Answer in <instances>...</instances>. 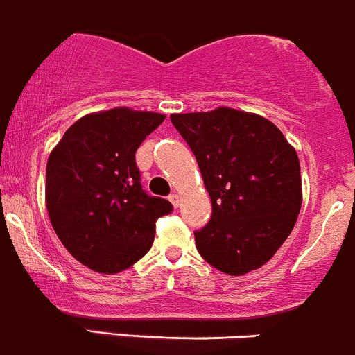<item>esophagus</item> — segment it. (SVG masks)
<instances>
[{
  "label": "esophagus",
  "instance_id": "34e87169",
  "mask_svg": "<svg viewBox=\"0 0 355 355\" xmlns=\"http://www.w3.org/2000/svg\"><path fill=\"white\" fill-rule=\"evenodd\" d=\"M169 200H171V203H173L174 207H178V205H179V202H181V200H179V195H178V193H171V195H169Z\"/></svg>",
  "mask_w": 355,
  "mask_h": 355
}]
</instances>
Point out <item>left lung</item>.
Listing matches in <instances>:
<instances>
[{
  "label": "left lung",
  "instance_id": "obj_1",
  "mask_svg": "<svg viewBox=\"0 0 355 355\" xmlns=\"http://www.w3.org/2000/svg\"><path fill=\"white\" fill-rule=\"evenodd\" d=\"M212 200L210 220L195 231L198 254L241 276L264 266L292 233L302 205L300 164L268 119L233 108L174 114Z\"/></svg>",
  "mask_w": 355,
  "mask_h": 355
}]
</instances>
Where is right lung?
<instances>
[{
  "mask_svg": "<svg viewBox=\"0 0 355 355\" xmlns=\"http://www.w3.org/2000/svg\"><path fill=\"white\" fill-rule=\"evenodd\" d=\"M166 115L131 108L91 114L67 129L46 166V209L80 264L114 275L150 250L173 203L143 189L136 150Z\"/></svg>",
  "mask_w": 355,
  "mask_h": 355,
  "instance_id": "obj_1",
  "label": "right lung"
}]
</instances>
